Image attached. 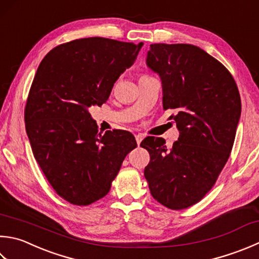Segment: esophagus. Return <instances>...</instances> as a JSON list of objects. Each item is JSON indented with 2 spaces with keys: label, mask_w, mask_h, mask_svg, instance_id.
I'll list each match as a JSON object with an SVG mask.
<instances>
[{
  "label": "esophagus",
  "mask_w": 259,
  "mask_h": 259,
  "mask_svg": "<svg viewBox=\"0 0 259 259\" xmlns=\"http://www.w3.org/2000/svg\"><path fill=\"white\" fill-rule=\"evenodd\" d=\"M135 138H136L137 144H138V146H139V145H140V143H141V140L144 139V136H143V135H140V134H138V135H136V136H135Z\"/></svg>",
  "instance_id": "obj_1"
}]
</instances>
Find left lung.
<instances>
[{
	"label": "left lung",
	"mask_w": 259,
	"mask_h": 259,
	"mask_svg": "<svg viewBox=\"0 0 259 259\" xmlns=\"http://www.w3.org/2000/svg\"><path fill=\"white\" fill-rule=\"evenodd\" d=\"M147 66L159 75L164 110H175L179 140L147 137L145 177L156 201L183 210L203 199L218 180L234 146L241 113L239 91L219 60L187 44H153Z\"/></svg>",
	"instance_id": "left-lung-1"
}]
</instances>
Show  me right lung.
<instances>
[{"instance_id":"right-lung-1","label":"right lung","mask_w":259,"mask_h":259,"mask_svg":"<svg viewBox=\"0 0 259 259\" xmlns=\"http://www.w3.org/2000/svg\"><path fill=\"white\" fill-rule=\"evenodd\" d=\"M143 45L76 39L50 50L39 65L24 109L25 129L46 179L69 203L89 205L108 194L137 147L129 131L99 134L89 108L108 101Z\"/></svg>"}]
</instances>
